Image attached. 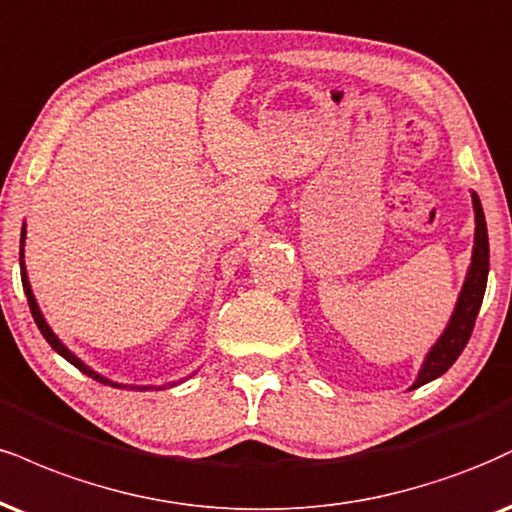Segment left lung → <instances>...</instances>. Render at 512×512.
<instances>
[{"label":"left lung","mask_w":512,"mask_h":512,"mask_svg":"<svg viewBox=\"0 0 512 512\" xmlns=\"http://www.w3.org/2000/svg\"><path fill=\"white\" fill-rule=\"evenodd\" d=\"M472 207H474V250H472V264L467 269L463 291H460L458 303H455L453 317L448 322L446 331H443L439 341L434 343V348L427 353V360L417 374L415 384L417 386L429 384L436 377H441L443 372H448L458 355L463 353L467 341H470L474 319L479 315V307H482L484 291H486V276H489V233H486V219L482 202H479L477 193H472Z\"/></svg>","instance_id":"1"}]
</instances>
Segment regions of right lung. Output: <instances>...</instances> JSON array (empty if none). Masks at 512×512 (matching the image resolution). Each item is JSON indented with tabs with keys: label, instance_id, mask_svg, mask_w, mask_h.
Wrapping results in <instances>:
<instances>
[{
	"label": "right lung",
	"instance_id": "add662e5",
	"mask_svg": "<svg viewBox=\"0 0 512 512\" xmlns=\"http://www.w3.org/2000/svg\"><path fill=\"white\" fill-rule=\"evenodd\" d=\"M23 240H26V226H23V231H21V281H23V291H26V298H28V305H30V312H33V319H35V324H38V329H40V334L47 338V343L49 346H52L54 350H57V353L64 357V360H69L73 367H78L80 372L83 374H88V377H92L95 381H100V384H109V386H121V384H116V381H109V379H104V377H100V374L97 372H92V369L85 365V362H80L76 355L71 353L69 348L64 346V343L59 341L57 336H54V331L49 329V324L45 322V317H42V312H40V307H38V303H35V295H33V291H30V283H28V274H26V267H23ZM131 389H138V391H147L150 389V386H131ZM159 389H162V386H159Z\"/></svg>",
	"mask_w": 512,
	"mask_h": 512
}]
</instances>
